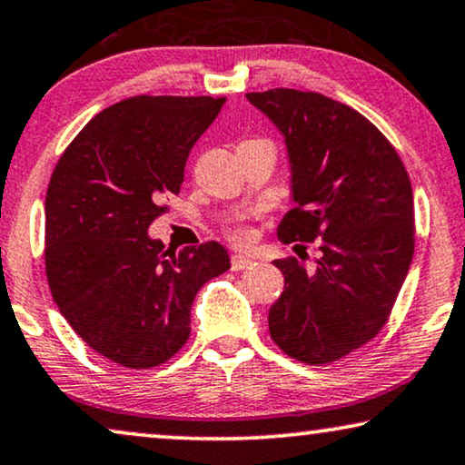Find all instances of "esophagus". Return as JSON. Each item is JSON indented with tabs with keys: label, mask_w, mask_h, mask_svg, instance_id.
Listing matches in <instances>:
<instances>
[{
	"label": "esophagus",
	"mask_w": 465,
	"mask_h": 465,
	"mask_svg": "<svg viewBox=\"0 0 465 465\" xmlns=\"http://www.w3.org/2000/svg\"><path fill=\"white\" fill-rule=\"evenodd\" d=\"M251 265H254L252 257H246V254H233V257H232V270L233 272L246 270V267H251Z\"/></svg>",
	"instance_id": "34e87169"
}]
</instances>
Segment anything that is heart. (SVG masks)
Listing matches in <instances>:
<instances>
[{
    "mask_svg": "<svg viewBox=\"0 0 465 465\" xmlns=\"http://www.w3.org/2000/svg\"><path fill=\"white\" fill-rule=\"evenodd\" d=\"M230 238L235 242V244L246 246L252 242V230H248V227H244V225H238L230 232Z\"/></svg>",
    "mask_w": 465,
    "mask_h": 465,
    "instance_id": "1",
    "label": "heart"
}]
</instances>
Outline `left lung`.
Listing matches in <instances>:
<instances>
[{"mask_svg":"<svg viewBox=\"0 0 465 465\" xmlns=\"http://www.w3.org/2000/svg\"><path fill=\"white\" fill-rule=\"evenodd\" d=\"M246 99L284 136L295 208L282 242L318 240L316 267L273 265L284 291L270 307V335L305 364H326L369 343L388 322L415 251L413 189L396 149L348 104L273 88Z\"/></svg>","mask_w":465,"mask_h":465,"instance_id":"left-lung-1","label":"left lung"}]
</instances>
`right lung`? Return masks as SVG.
Returning a JSON list of instances; mask_svg holds the SVG:
<instances>
[{"label": "right lung", "instance_id": "right-lung-1", "mask_svg": "<svg viewBox=\"0 0 465 465\" xmlns=\"http://www.w3.org/2000/svg\"><path fill=\"white\" fill-rule=\"evenodd\" d=\"M223 103L143 94L111 104L52 173L44 251L52 297L82 341L126 369L173 358L189 339L198 291L230 270L219 242L174 254L147 233Z\"/></svg>", "mask_w": 465, "mask_h": 465}]
</instances>
